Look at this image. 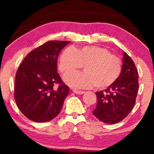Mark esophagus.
<instances>
[{"instance_id":"obj_1","label":"esophagus","mask_w":154,"mask_h":154,"mask_svg":"<svg viewBox=\"0 0 154 154\" xmlns=\"http://www.w3.org/2000/svg\"><path fill=\"white\" fill-rule=\"evenodd\" d=\"M73 92L75 94H82L83 93H85V91H83V90H73Z\"/></svg>"}]
</instances>
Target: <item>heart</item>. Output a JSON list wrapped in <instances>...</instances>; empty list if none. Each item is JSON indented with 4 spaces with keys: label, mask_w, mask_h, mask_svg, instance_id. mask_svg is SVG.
Returning <instances> with one entry per match:
<instances>
[{
    "label": "heart",
    "mask_w": 154,
    "mask_h": 154,
    "mask_svg": "<svg viewBox=\"0 0 154 154\" xmlns=\"http://www.w3.org/2000/svg\"><path fill=\"white\" fill-rule=\"evenodd\" d=\"M83 66L84 72L65 75L64 82L75 88H88L95 85L106 89L119 79L122 70L119 57L108 49L99 46H85L74 50L67 48L60 54L59 69L63 74L74 72Z\"/></svg>",
    "instance_id": "b5f03b06"
}]
</instances>
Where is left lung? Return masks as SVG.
<instances>
[{"label":"left lung","instance_id":"left-lung-1","mask_svg":"<svg viewBox=\"0 0 154 154\" xmlns=\"http://www.w3.org/2000/svg\"><path fill=\"white\" fill-rule=\"evenodd\" d=\"M138 75L134 62L124 52L119 79L106 90L96 92L97 104L92 111L94 116L109 124L117 123L125 119L135 104Z\"/></svg>","mask_w":154,"mask_h":154}]
</instances>
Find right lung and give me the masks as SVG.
Returning <instances> with one entry per match:
<instances>
[{"instance_id":"add662e5","label":"right lung","mask_w":154,"mask_h":154,"mask_svg":"<svg viewBox=\"0 0 154 154\" xmlns=\"http://www.w3.org/2000/svg\"><path fill=\"white\" fill-rule=\"evenodd\" d=\"M70 41H51L35 48L19 66L14 83V99L23 114L43 123L54 119L62 109L69 88L57 73V57ZM58 84V88H54Z\"/></svg>"}]
</instances>
